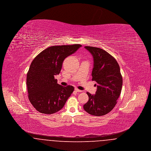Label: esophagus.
I'll list each match as a JSON object with an SVG mask.
<instances>
[{
	"instance_id": "obj_1",
	"label": "esophagus",
	"mask_w": 151,
	"mask_h": 151,
	"mask_svg": "<svg viewBox=\"0 0 151 151\" xmlns=\"http://www.w3.org/2000/svg\"><path fill=\"white\" fill-rule=\"evenodd\" d=\"M75 90L76 92H83V91L80 90V89H79L77 88H75Z\"/></svg>"
}]
</instances>
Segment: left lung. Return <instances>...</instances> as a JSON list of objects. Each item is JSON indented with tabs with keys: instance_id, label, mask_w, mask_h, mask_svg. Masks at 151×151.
<instances>
[{
	"instance_id": "left-lung-1",
	"label": "left lung",
	"mask_w": 151,
	"mask_h": 151,
	"mask_svg": "<svg viewBox=\"0 0 151 151\" xmlns=\"http://www.w3.org/2000/svg\"><path fill=\"white\" fill-rule=\"evenodd\" d=\"M85 48L93 57L92 80L97 83V89L94 95L86 92L89 100L83 108L91 115H105L114 108L121 93L123 80L120 67L107 51L93 46Z\"/></svg>"
}]
</instances>
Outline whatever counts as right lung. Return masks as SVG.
<instances>
[{
  "label": "right lung",
  "instance_id": "1",
  "mask_svg": "<svg viewBox=\"0 0 151 151\" xmlns=\"http://www.w3.org/2000/svg\"><path fill=\"white\" fill-rule=\"evenodd\" d=\"M81 46L80 44L50 46L32 62L27 76L28 99L40 113L51 114L59 111L73 92L72 86L58 84L54 76L60 72L65 58Z\"/></svg>",
  "mask_w": 151,
  "mask_h": 151
}]
</instances>
